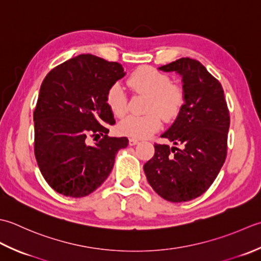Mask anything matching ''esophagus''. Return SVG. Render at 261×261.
Listing matches in <instances>:
<instances>
[{"instance_id":"34e87169","label":"esophagus","mask_w":261,"mask_h":261,"mask_svg":"<svg viewBox=\"0 0 261 261\" xmlns=\"http://www.w3.org/2000/svg\"><path fill=\"white\" fill-rule=\"evenodd\" d=\"M138 144V140H136V138H129V145L130 146H134Z\"/></svg>"}]
</instances>
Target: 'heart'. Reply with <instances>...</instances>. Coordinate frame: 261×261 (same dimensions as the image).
<instances>
[{"mask_svg":"<svg viewBox=\"0 0 261 261\" xmlns=\"http://www.w3.org/2000/svg\"><path fill=\"white\" fill-rule=\"evenodd\" d=\"M127 86L134 93L148 95L144 116H128L118 124L121 135L133 138H146L161 127V117L173 121L181 113L186 102L184 90L171 83L169 75L151 66L138 67L127 79ZM105 101L116 117L127 113V97L120 84L114 83L107 90Z\"/></svg>","mask_w":261,"mask_h":261,"instance_id":"1","label":"heart"}]
</instances>
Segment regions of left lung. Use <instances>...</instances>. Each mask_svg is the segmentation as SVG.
I'll list each match as a JSON object with an SVG mask.
<instances>
[{
	"label": "left lung",
	"mask_w": 261,
	"mask_h": 261,
	"mask_svg": "<svg viewBox=\"0 0 261 261\" xmlns=\"http://www.w3.org/2000/svg\"><path fill=\"white\" fill-rule=\"evenodd\" d=\"M160 70L182 76L186 102L161 135L175 146L155 143L144 172L158 195L180 203L203 195L219 174L226 159L230 113L219 80L198 61L182 57Z\"/></svg>",
	"instance_id": "left-lung-1"
}]
</instances>
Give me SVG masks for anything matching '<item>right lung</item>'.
Wrapping results in <instances>:
<instances>
[{"label": "right lung", "instance_id": "1", "mask_svg": "<svg viewBox=\"0 0 261 261\" xmlns=\"http://www.w3.org/2000/svg\"><path fill=\"white\" fill-rule=\"evenodd\" d=\"M125 75L117 62L82 54L53 68L41 83L34 111L35 156L42 177L67 197L88 196L113 170L127 137H109L115 124L105 101L110 86ZM102 136L94 146L90 137Z\"/></svg>", "mask_w": 261, "mask_h": 261}]
</instances>
